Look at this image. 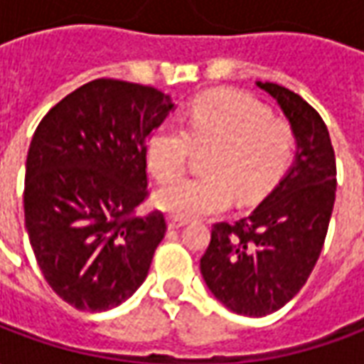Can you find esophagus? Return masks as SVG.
Segmentation results:
<instances>
[{
	"instance_id": "34e87169",
	"label": "esophagus",
	"mask_w": 364,
	"mask_h": 364,
	"mask_svg": "<svg viewBox=\"0 0 364 364\" xmlns=\"http://www.w3.org/2000/svg\"><path fill=\"white\" fill-rule=\"evenodd\" d=\"M185 224H187V220H179V218H173V216H171V218L167 220V226H169V230L183 228Z\"/></svg>"
}]
</instances>
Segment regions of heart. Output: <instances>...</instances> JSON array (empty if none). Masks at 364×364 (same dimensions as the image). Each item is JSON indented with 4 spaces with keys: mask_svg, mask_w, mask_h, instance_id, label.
<instances>
[{
    "mask_svg": "<svg viewBox=\"0 0 364 364\" xmlns=\"http://www.w3.org/2000/svg\"><path fill=\"white\" fill-rule=\"evenodd\" d=\"M193 146L208 148L206 173L183 177L154 195V203L173 218L189 220L224 210L234 198L263 197L292 156V132L271 119L265 105L237 91L197 99L185 127L164 122L146 146V161L158 181H171L187 166Z\"/></svg>",
    "mask_w": 364,
    "mask_h": 364,
    "instance_id": "heart-1",
    "label": "heart"
}]
</instances>
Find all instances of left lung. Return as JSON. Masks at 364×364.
I'll list each match as a JSON object with an SVG mask.
<instances>
[{
	"instance_id": "left-lung-1",
	"label": "left lung",
	"mask_w": 364,
	"mask_h": 364,
	"mask_svg": "<svg viewBox=\"0 0 364 364\" xmlns=\"http://www.w3.org/2000/svg\"><path fill=\"white\" fill-rule=\"evenodd\" d=\"M290 124L296 151L273 191L234 222L214 224L200 273L216 300L250 318L277 312L308 281L336 203V156L321 117L294 91L255 82Z\"/></svg>"
}]
</instances>
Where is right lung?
I'll return each mask as SVG.
<instances>
[{
	"mask_svg": "<svg viewBox=\"0 0 364 364\" xmlns=\"http://www.w3.org/2000/svg\"><path fill=\"white\" fill-rule=\"evenodd\" d=\"M171 111V97L154 87L95 80L36 127L25 228L46 282L77 310L117 308L148 277L166 218L134 216V208L148 195V140Z\"/></svg>",
	"mask_w": 364,
	"mask_h": 364,
	"instance_id": "right-lung-1",
	"label": "right lung"
}]
</instances>
